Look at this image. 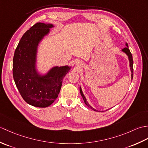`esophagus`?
<instances>
[{
	"label": "esophagus",
	"mask_w": 148,
	"mask_h": 148,
	"mask_svg": "<svg viewBox=\"0 0 148 148\" xmlns=\"http://www.w3.org/2000/svg\"><path fill=\"white\" fill-rule=\"evenodd\" d=\"M76 64L78 65H81V62L79 61V60H77L76 62Z\"/></svg>",
	"instance_id": "esophagus-1"
}]
</instances>
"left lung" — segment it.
Wrapping results in <instances>:
<instances>
[{
	"instance_id": "obj_1",
	"label": "left lung",
	"mask_w": 148,
	"mask_h": 148,
	"mask_svg": "<svg viewBox=\"0 0 148 148\" xmlns=\"http://www.w3.org/2000/svg\"><path fill=\"white\" fill-rule=\"evenodd\" d=\"M125 45L127 46V47H125V48H124L123 49H121V51H123V52H124L125 54H126L127 56H128V60H129V62H130V71H131V78H132H132H133V72H134V69H133V58H132V53H130V49H128V44L127 43H126L125 44ZM79 90H80V93H81V96H82V97H83V100H84V103H85V104L89 108H90L91 109H92V110H93V111H97V109H95L94 108H93L92 106H91L88 103V102H87V100H86V97H84V94H83V91H82V90H81V86H80V88H79ZM106 111H108V110H106ZM101 112H103V111H101Z\"/></svg>"
}]
</instances>
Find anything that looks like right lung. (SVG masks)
<instances>
[{"mask_svg": "<svg viewBox=\"0 0 148 148\" xmlns=\"http://www.w3.org/2000/svg\"><path fill=\"white\" fill-rule=\"evenodd\" d=\"M53 25L37 23L23 34L14 51L12 75L22 98L29 104L46 108L54 102L71 67L55 66L45 75L36 69L37 48Z\"/></svg>", "mask_w": 148, "mask_h": 148, "instance_id": "add662e5", "label": "right lung"}]
</instances>
